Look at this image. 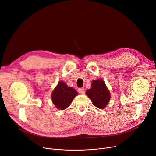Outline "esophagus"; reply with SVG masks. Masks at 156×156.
Here are the masks:
<instances>
[{
	"mask_svg": "<svg viewBox=\"0 0 156 156\" xmlns=\"http://www.w3.org/2000/svg\"><path fill=\"white\" fill-rule=\"evenodd\" d=\"M78 91L79 93H81V94H84L85 93V90L84 88H79L78 90Z\"/></svg>",
	"mask_w": 156,
	"mask_h": 156,
	"instance_id": "esophagus-1",
	"label": "esophagus"
}]
</instances>
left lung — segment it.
Returning a JSON list of instances; mask_svg holds the SVG:
<instances>
[{
    "label": "left lung",
    "instance_id": "1",
    "mask_svg": "<svg viewBox=\"0 0 156 156\" xmlns=\"http://www.w3.org/2000/svg\"><path fill=\"white\" fill-rule=\"evenodd\" d=\"M86 95L91 100L93 104L99 109H104L108 104L110 93L102 79L92 81L91 87L86 91Z\"/></svg>",
    "mask_w": 156,
    "mask_h": 156
}]
</instances>
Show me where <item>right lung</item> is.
<instances>
[{"label": "right lung", "mask_w": 156, "mask_h": 156, "mask_svg": "<svg viewBox=\"0 0 156 156\" xmlns=\"http://www.w3.org/2000/svg\"><path fill=\"white\" fill-rule=\"evenodd\" d=\"M78 93L72 87H69L64 82H59L52 93V102L58 109L63 110L70 106L73 99Z\"/></svg>", "instance_id": "right-lung-1"}]
</instances>
